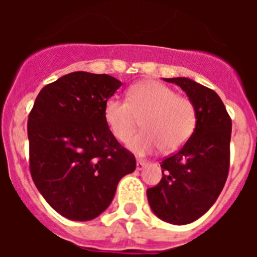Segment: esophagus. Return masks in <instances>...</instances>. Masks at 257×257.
Masks as SVG:
<instances>
[{
	"instance_id": "1",
	"label": "esophagus",
	"mask_w": 257,
	"mask_h": 257,
	"mask_svg": "<svg viewBox=\"0 0 257 257\" xmlns=\"http://www.w3.org/2000/svg\"><path fill=\"white\" fill-rule=\"evenodd\" d=\"M147 165V161L145 160H138L136 161V170H143V167Z\"/></svg>"
}]
</instances>
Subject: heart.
Returning a JSON list of instances; mask_svg holds the SVG:
<instances>
[{"label": "heart", "mask_w": 257, "mask_h": 257, "mask_svg": "<svg viewBox=\"0 0 257 257\" xmlns=\"http://www.w3.org/2000/svg\"><path fill=\"white\" fill-rule=\"evenodd\" d=\"M104 119L118 142L127 143L142 119L143 133L130 143L138 154L161 148L172 153L181 148L194 133L197 110L189 97L158 81H144L131 86L127 100L109 97L104 105Z\"/></svg>", "instance_id": "obj_1"}]
</instances>
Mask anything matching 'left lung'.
I'll list each match as a JSON object with an SVG mask.
<instances>
[{"mask_svg":"<svg viewBox=\"0 0 257 257\" xmlns=\"http://www.w3.org/2000/svg\"><path fill=\"white\" fill-rule=\"evenodd\" d=\"M187 92L197 110L194 133L161 162L162 179L147 190L149 206L163 221L184 225L215 203L228 178L231 118L216 92L189 78H165Z\"/></svg>","mask_w":257,"mask_h":257,"instance_id":"left-lung-1","label":"left lung"}]
</instances>
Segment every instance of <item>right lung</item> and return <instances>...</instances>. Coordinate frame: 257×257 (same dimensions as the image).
<instances>
[{
  "label": "right lung",
  "mask_w": 257,
  "mask_h": 257,
  "mask_svg": "<svg viewBox=\"0 0 257 257\" xmlns=\"http://www.w3.org/2000/svg\"><path fill=\"white\" fill-rule=\"evenodd\" d=\"M122 82L73 72L40 91L28 117L29 171L61 216L87 221L112 202L118 181L136 169L104 119V105Z\"/></svg>",
  "instance_id": "add662e5"
}]
</instances>
